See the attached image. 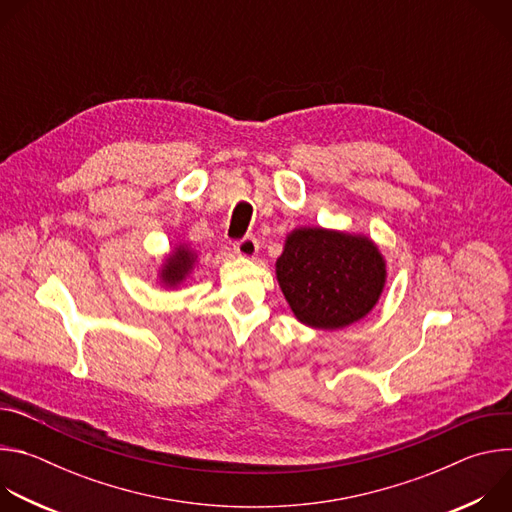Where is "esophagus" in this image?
I'll return each mask as SVG.
<instances>
[{"label": "esophagus", "mask_w": 512, "mask_h": 512, "mask_svg": "<svg viewBox=\"0 0 512 512\" xmlns=\"http://www.w3.org/2000/svg\"><path fill=\"white\" fill-rule=\"evenodd\" d=\"M235 251L241 255V257H255L257 251H259V243L255 237H243L235 243Z\"/></svg>", "instance_id": "esophagus-1"}]
</instances>
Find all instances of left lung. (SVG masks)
Listing matches in <instances>:
<instances>
[{
    "label": "left lung",
    "instance_id": "8db88e82",
    "mask_svg": "<svg viewBox=\"0 0 512 512\" xmlns=\"http://www.w3.org/2000/svg\"><path fill=\"white\" fill-rule=\"evenodd\" d=\"M277 281L300 322L334 330L373 310L385 285V261L367 237L298 229L277 259Z\"/></svg>",
    "mask_w": 512,
    "mask_h": 512
}]
</instances>
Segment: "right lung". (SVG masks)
<instances>
[{
    "instance_id": "right-lung-1",
    "label": "right lung",
    "mask_w": 512,
    "mask_h": 512,
    "mask_svg": "<svg viewBox=\"0 0 512 512\" xmlns=\"http://www.w3.org/2000/svg\"><path fill=\"white\" fill-rule=\"evenodd\" d=\"M192 265V253L186 251V249H178L166 263L164 271H162V277L168 285H176L180 279H184V275L188 273Z\"/></svg>"
}]
</instances>
